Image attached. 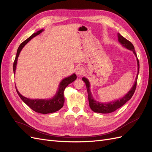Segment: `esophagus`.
Returning <instances> with one entry per match:
<instances>
[{
	"instance_id": "34e87169",
	"label": "esophagus",
	"mask_w": 152,
	"mask_h": 152,
	"mask_svg": "<svg viewBox=\"0 0 152 152\" xmlns=\"http://www.w3.org/2000/svg\"><path fill=\"white\" fill-rule=\"evenodd\" d=\"M75 73H76V74L77 75H79V76L82 75L84 74V68L82 67V66H79L77 67V68L75 69Z\"/></svg>"
}]
</instances>
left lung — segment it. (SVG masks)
<instances>
[{
	"mask_svg": "<svg viewBox=\"0 0 152 152\" xmlns=\"http://www.w3.org/2000/svg\"><path fill=\"white\" fill-rule=\"evenodd\" d=\"M118 41L121 42V44L123 45V46L125 47L126 48H127L128 49L131 50H132L133 53H134V54L136 55V56L137 58V70H138V72H137V75L134 84L133 85L131 90L129 91V93L126 95L124 96V97L122 98L121 99H120L119 100H117V101H115V102H110L108 103H99L98 102H96V101H95L93 99V96H92V95H91V91H90L89 82L86 79V78H85V77L82 78V80L85 82L86 85L87 94H88V99H89V107H90L91 109L94 112L101 113H112V112H115L118 108H121L122 106H123L127 102V101H129L132 98V96H133V94H134L136 88L137 75H138L139 70H140V63H139L138 59H137L136 53L135 52L134 47V45H132V44L130 42V41H129L126 38H124V37L122 36L120 34H118Z\"/></svg>",
	"mask_w": 152,
	"mask_h": 152,
	"instance_id": "1",
	"label": "left lung"
}]
</instances>
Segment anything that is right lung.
<instances>
[{
	"label": "right lung",
	"instance_id": "add662e5",
	"mask_svg": "<svg viewBox=\"0 0 152 152\" xmlns=\"http://www.w3.org/2000/svg\"><path fill=\"white\" fill-rule=\"evenodd\" d=\"M43 30H40L38 31L37 33H34L32 34L29 38L25 40L24 42H23L20 45L19 48H18L17 50V53L15 59V61L13 63V71L14 73H15L16 71V66L17 64V60L19 56V54L20 53V51L23 49L25 44L30 40L32 38L34 37L39 35L41 32H42ZM77 79V75L75 74H73L72 75L68 77L67 78L64 79L61 82L60 84H59V90L58 91L57 94L56 96L53 99H31L26 98L24 96H23L16 89L17 93L19 95L20 98L23 101V102L26 103L28 107L31 108L32 110L35 111V112L42 113V114H47V113H53L58 111L59 109H61L65 102V97H64V91L65 89L68 86L72 83V82L74 81Z\"/></svg>",
	"mask_w": 152,
	"mask_h": 152
}]
</instances>
